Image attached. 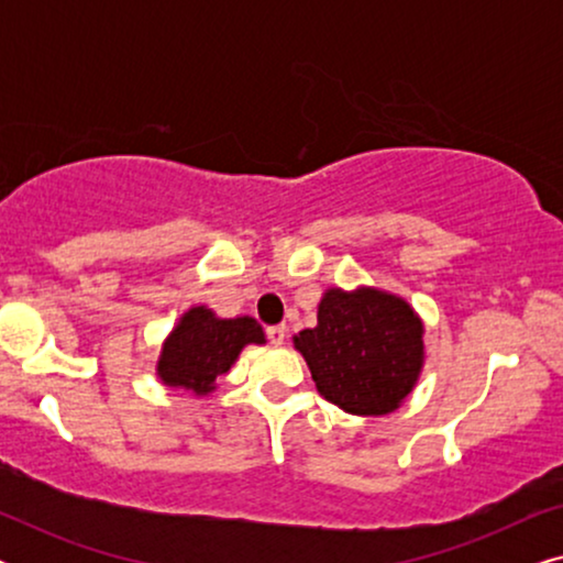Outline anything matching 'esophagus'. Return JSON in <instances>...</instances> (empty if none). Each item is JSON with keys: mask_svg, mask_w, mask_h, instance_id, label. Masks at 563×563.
Here are the masks:
<instances>
[{"mask_svg": "<svg viewBox=\"0 0 563 563\" xmlns=\"http://www.w3.org/2000/svg\"><path fill=\"white\" fill-rule=\"evenodd\" d=\"M266 338H268V343L282 345V343H284V338H287V328H284V325H272V328H266Z\"/></svg>", "mask_w": 563, "mask_h": 563, "instance_id": "1", "label": "esophagus"}]
</instances>
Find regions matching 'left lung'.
<instances>
[{
    "instance_id": "8db88e82",
    "label": "left lung",
    "mask_w": 563,
    "mask_h": 563,
    "mask_svg": "<svg viewBox=\"0 0 563 563\" xmlns=\"http://www.w3.org/2000/svg\"><path fill=\"white\" fill-rule=\"evenodd\" d=\"M314 387L351 415H387L418 382L426 345L422 320L402 297L358 287L328 289L318 325L295 335Z\"/></svg>"
}]
</instances>
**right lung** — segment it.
I'll return each instance as SVG.
<instances>
[{"mask_svg": "<svg viewBox=\"0 0 563 563\" xmlns=\"http://www.w3.org/2000/svg\"><path fill=\"white\" fill-rule=\"evenodd\" d=\"M251 343H266V335L249 314L222 320L202 305L191 307L164 341L156 374L166 387L205 397Z\"/></svg>", "mask_w": 563, "mask_h": 563, "instance_id": "right-lung-1", "label": "right lung"}]
</instances>
